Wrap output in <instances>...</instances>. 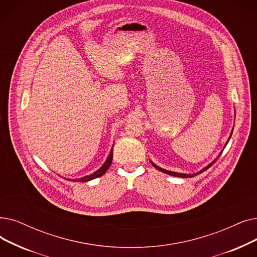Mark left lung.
I'll return each mask as SVG.
<instances>
[{"instance_id": "obj_1", "label": "left lung", "mask_w": 257, "mask_h": 257, "mask_svg": "<svg viewBox=\"0 0 257 257\" xmlns=\"http://www.w3.org/2000/svg\"><path fill=\"white\" fill-rule=\"evenodd\" d=\"M233 131V130H232ZM231 136H232V133H231ZM231 136H230V138H231ZM230 138H229V140H230ZM229 140H228V142H229ZM228 142H227V144H228ZM226 144V145H227ZM220 155V154H219ZM218 159V158H217ZM217 159H215L213 162H212L211 164H209L207 167H205V168L203 169V170H200L199 172H197V173H194V174H183V173H176V172H173V171H168V170H166V169H163V168H161V167H159V166H156L155 164H153L152 163V165L155 167L156 169H159L160 171H162V172H164V173H167V174H169V175H173V176H177V177H184V178H188V177H193V176H195V175H197V174H200L202 172H204V171H206L207 169H209L210 167L213 165L215 162H216V160Z\"/></svg>"}]
</instances>
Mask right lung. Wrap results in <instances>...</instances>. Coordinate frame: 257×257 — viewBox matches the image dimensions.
Returning <instances> with one entry per match:
<instances>
[{
  "label": "right lung",
  "mask_w": 257,
  "mask_h": 257,
  "mask_svg": "<svg viewBox=\"0 0 257 257\" xmlns=\"http://www.w3.org/2000/svg\"><path fill=\"white\" fill-rule=\"evenodd\" d=\"M112 159H113V153H112V150H111V152H110L109 156L107 158L106 162L104 163V165L98 170H96L94 173H92L90 175H86V176L81 177V178H76V180H69V181H73V182H88V181L93 180V178L102 176L109 169L111 163H112Z\"/></svg>",
  "instance_id": "right-lung-1"
}]
</instances>
